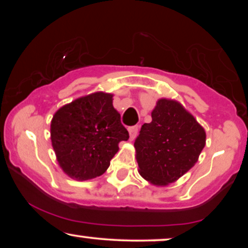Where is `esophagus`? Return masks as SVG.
<instances>
[{
	"instance_id": "esophagus-1",
	"label": "esophagus",
	"mask_w": 248,
	"mask_h": 248,
	"mask_svg": "<svg viewBox=\"0 0 248 248\" xmlns=\"http://www.w3.org/2000/svg\"><path fill=\"white\" fill-rule=\"evenodd\" d=\"M138 130H139L138 126H131V127H128V133H130V140H131V141L134 140V138L137 137Z\"/></svg>"
}]
</instances>
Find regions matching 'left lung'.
I'll return each instance as SVG.
<instances>
[{
	"instance_id": "8db88e82",
	"label": "left lung",
	"mask_w": 248,
	"mask_h": 248,
	"mask_svg": "<svg viewBox=\"0 0 248 248\" xmlns=\"http://www.w3.org/2000/svg\"><path fill=\"white\" fill-rule=\"evenodd\" d=\"M134 142L139 172L155 186L181 178L199 160L206 134L196 118L175 99L160 98Z\"/></svg>"
}]
</instances>
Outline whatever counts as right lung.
I'll return each instance as SVG.
<instances>
[{
  "instance_id": "obj_1",
  "label": "right lung",
  "mask_w": 248,
  "mask_h": 248,
  "mask_svg": "<svg viewBox=\"0 0 248 248\" xmlns=\"http://www.w3.org/2000/svg\"><path fill=\"white\" fill-rule=\"evenodd\" d=\"M113 93L97 91L77 98L54 114L50 140L56 160L69 177L88 181L103 175L127 141L128 132L113 106Z\"/></svg>"
}]
</instances>
